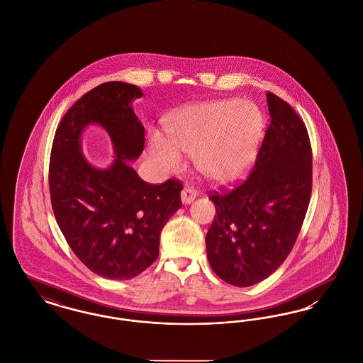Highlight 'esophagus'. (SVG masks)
I'll list each match as a JSON object with an SVG mask.
<instances>
[{
  "mask_svg": "<svg viewBox=\"0 0 363 363\" xmlns=\"http://www.w3.org/2000/svg\"><path fill=\"white\" fill-rule=\"evenodd\" d=\"M196 196H197V191L193 189L191 186H185L184 190H182V193H181V199H182V203L184 204H190L194 199H196Z\"/></svg>",
  "mask_w": 363,
  "mask_h": 363,
  "instance_id": "obj_1",
  "label": "esophagus"
}]
</instances>
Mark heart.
Listing matches in <instances>:
<instances>
[{
  "mask_svg": "<svg viewBox=\"0 0 363 363\" xmlns=\"http://www.w3.org/2000/svg\"><path fill=\"white\" fill-rule=\"evenodd\" d=\"M170 140L155 135L151 157L166 173L178 172L193 156L196 170L208 181L225 184L252 166L264 132V114L253 102L218 99L181 108L167 121Z\"/></svg>",
  "mask_w": 363,
  "mask_h": 363,
  "instance_id": "1",
  "label": "heart"
}]
</instances>
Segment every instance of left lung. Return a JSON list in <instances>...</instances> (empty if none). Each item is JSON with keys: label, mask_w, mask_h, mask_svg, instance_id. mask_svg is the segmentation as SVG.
Masks as SVG:
<instances>
[{"label": "left lung", "mask_w": 363, "mask_h": 363, "mask_svg": "<svg viewBox=\"0 0 363 363\" xmlns=\"http://www.w3.org/2000/svg\"><path fill=\"white\" fill-rule=\"evenodd\" d=\"M271 123L245 182L212 191L216 215L208 230L213 272L237 287L272 275L293 249L309 207L311 147L293 107L267 92Z\"/></svg>", "instance_id": "8db88e82"}]
</instances>
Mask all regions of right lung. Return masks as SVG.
Returning a JSON list of instances; mask_svg holds the SVG:
<instances>
[{
    "label": "right lung",
    "mask_w": 363,
    "mask_h": 363,
    "mask_svg": "<svg viewBox=\"0 0 363 363\" xmlns=\"http://www.w3.org/2000/svg\"><path fill=\"white\" fill-rule=\"evenodd\" d=\"M138 86L108 82L84 94L60 122L52 140L49 188L55 220L79 259L99 277L126 280L145 271L159 255L163 227L182 207V184L143 181L128 162L144 150V126L132 102ZM101 124L116 159L96 169L81 152V133Z\"/></svg>",
    "instance_id": "right-lung-1"
}]
</instances>
